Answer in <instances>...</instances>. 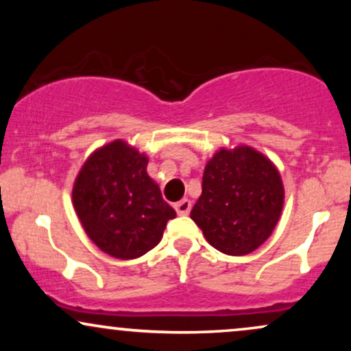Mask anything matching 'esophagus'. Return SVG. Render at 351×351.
Masks as SVG:
<instances>
[{
    "label": "esophagus",
    "instance_id": "1",
    "mask_svg": "<svg viewBox=\"0 0 351 351\" xmlns=\"http://www.w3.org/2000/svg\"><path fill=\"white\" fill-rule=\"evenodd\" d=\"M175 211L178 213L180 216H186L189 211H191V201L189 199H181L178 203H175Z\"/></svg>",
    "mask_w": 351,
    "mask_h": 351
}]
</instances>
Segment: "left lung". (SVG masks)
Instances as JSON below:
<instances>
[{
	"instance_id": "obj_1",
	"label": "left lung",
	"mask_w": 351,
	"mask_h": 351,
	"mask_svg": "<svg viewBox=\"0 0 351 351\" xmlns=\"http://www.w3.org/2000/svg\"><path fill=\"white\" fill-rule=\"evenodd\" d=\"M282 206L277 168L251 147H237L219 150L208 162L191 219L217 251L244 256L271 236Z\"/></svg>"
}]
</instances>
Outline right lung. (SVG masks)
Listing matches in <instances>:
<instances>
[{
	"mask_svg": "<svg viewBox=\"0 0 351 351\" xmlns=\"http://www.w3.org/2000/svg\"><path fill=\"white\" fill-rule=\"evenodd\" d=\"M148 160L122 140L97 150L80 170L72 199L87 236L117 259H135L162 239L175 209L147 175Z\"/></svg>",
	"mask_w": 351,
	"mask_h": 351,
	"instance_id": "1",
	"label": "right lung"
}]
</instances>
